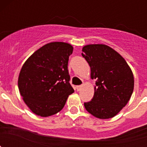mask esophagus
Wrapping results in <instances>:
<instances>
[{"instance_id": "34e87169", "label": "esophagus", "mask_w": 147, "mask_h": 147, "mask_svg": "<svg viewBox=\"0 0 147 147\" xmlns=\"http://www.w3.org/2000/svg\"><path fill=\"white\" fill-rule=\"evenodd\" d=\"M82 85H78V86L76 87V89L77 91H80V90L82 89Z\"/></svg>"}]
</instances>
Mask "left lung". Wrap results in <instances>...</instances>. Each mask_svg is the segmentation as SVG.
Segmentation results:
<instances>
[{
  "instance_id": "left-lung-1",
  "label": "left lung",
  "mask_w": 147,
  "mask_h": 147,
  "mask_svg": "<svg viewBox=\"0 0 147 147\" xmlns=\"http://www.w3.org/2000/svg\"><path fill=\"white\" fill-rule=\"evenodd\" d=\"M82 55L90 67V76L96 80L94 96L85 102V109L95 117H114L129 102L134 88L130 67L112 48L102 44L85 45Z\"/></svg>"
}]
</instances>
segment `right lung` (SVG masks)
<instances>
[{"label":"right lung","instance_id":"1","mask_svg":"<svg viewBox=\"0 0 147 147\" xmlns=\"http://www.w3.org/2000/svg\"><path fill=\"white\" fill-rule=\"evenodd\" d=\"M73 49L66 42H50L36 51L23 64L18 88L23 101L36 115L48 117L57 113L74 92L67 70Z\"/></svg>","mask_w":147,"mask_h":147}]
</instances>
